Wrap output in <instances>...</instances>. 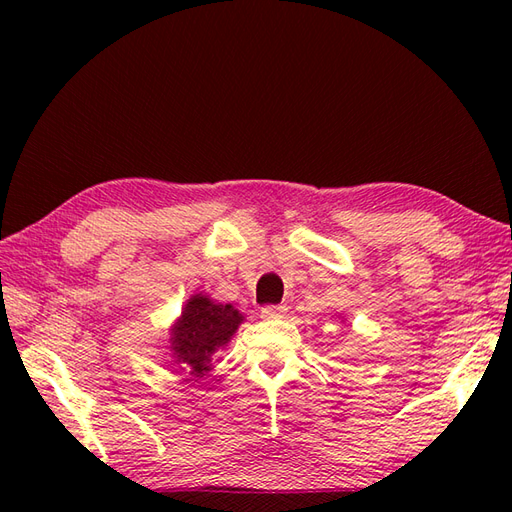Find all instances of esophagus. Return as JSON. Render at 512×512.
<instances>
[{
	"label": "esophagus",
	"mask_w": 512,
	"mask_h": 512,
	"mask_svg": "<svg viewBox=\"0 0 512 512\" xmlns=\"http://www.w3.org/2000/svg\"><path fill=\"white\" fill-rule=\"evenodd\" d=\"M288 312L286 305H265L260 309V316L265 320H277V318H284Z\"/></svg>",
	"instance_id": "34e87169"
}]
</instances>
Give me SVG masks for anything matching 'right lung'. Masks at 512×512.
I'll use <instances>...</instances> for the list:
<instances>
[{
    "label": "right lung",
    "mask_w": 512,
    "mask_h": 512,
    "mask_svg": "<svg viewBox=\"0 0 512 512\" xmlns=\"http://www.w3.org/2000/svg\"><path fill=\"white\" fill-rule=\"evenodd\" d=\"M241 322L243 316L232 305L213 303L196 294L183 307L181 320L170 337L177 361L190 365L192 374L203 376L211 369V354L230 342Z\"/></svg>",
    "instance_id": "add662e5"
}]
</instances>
